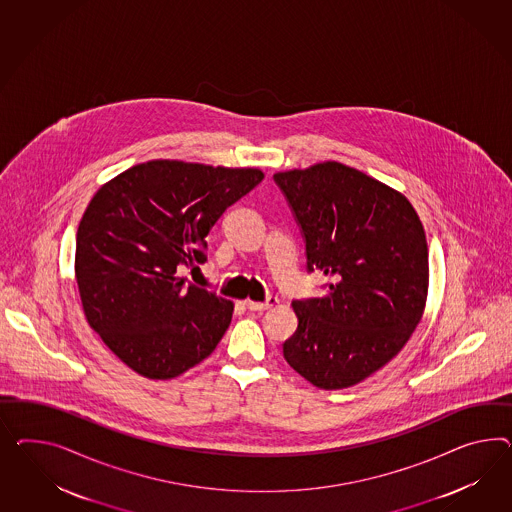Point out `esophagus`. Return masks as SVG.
<instances>
[{
    "label": "esophagus",
    "instance_id": "1",
    "mask_svg": "<svg viewBox=\"0 0 512 512\" xmlns=\"http://www.w3.org/2000/svg\"><path fill=\"white\" fill-rule=\"evenodd\" d=\"M277 304L276 296H268L264 302H246V307H248L249 311H257V313H261V311H266V309H270V307H274Z\"/></svg>",
    "mask_w": 512,
    "mask_h": 512
}]
</instances>
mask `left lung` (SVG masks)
I'll return each instance as SVG.
<instances>
[{"label":"left lung","mask_w":512,"mask_h":512,"mask_svg":"<svg viewBox=\"0 0 512 512\" xmlns=\"http://www.w3.org/2000/svg\"><path fill=\"white\" fill-rule=\"evenodd\" d=\"M304 236L307 272L332 277L322 298L294 300L283 343L320 389L354 386L393 360L427 302L429 248L410 201L339 162L274 175Z\"/></svg>","instance_id":"obj_1"}]
</instances>
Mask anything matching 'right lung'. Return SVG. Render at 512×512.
<instances>
[{
  "label": "right lung",
  "instance_id": "right-lung-1",
  "mask_svg": "<svg viewBox=\"0 0 512 512\" xmlns=\"http://www.w3.org/2000/svg\"><path fill=\"white\" fill-rule=\"evenodd\" d=\"M259 169L152 160L91 199L76 235V281L89 326L132 371L167 380L208 358L233 304L186 283L180 266L207 261L221 214L261 180Z\"/></svg>",
  "mask_w": 512,
  "mask_h": 512
}]
</instances>
